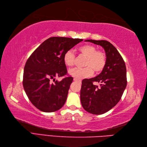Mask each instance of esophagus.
Instances as JSON below:
<instances>
[{
	"mask_svg": "<svg viewBox=\"0 0 147 147\" xmlns=\"http://www.w3.org/2000/svg\"><path fill=\"white\" fill-rule=\"evenodd\" d=\"M74 82H81V80L76 78H74Z\"/></svg>",
	"mask_w": 147,
	"mask_h": 147,
	"instance_id": "1",
	"label": "esophagus"
}]
</instances>
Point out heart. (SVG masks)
<instances>
[{
    "label": "heart",
    "instance_id": "heart-1",
    "mask_svg": "<svg viewBox=\"0 0 147 147\" xmlns=\"http://www.w3.org/2000/svg\"><path fill=\"white\" fill-rule=\"evenodd\" d=\"M81 55L85 57L83 68H74L69 71L70 75L78 79H82L88 77L93 74L99 73L105 66L106 56L103 52L97 51L95 46L85 44L80 46L78 49ZM63 61L65 65L67 67L73 66L75 63V55L71 51L65 52L63 56Z\"/></svg>",
    "mask_w": 147,
    "mask_h": 147
}]
</instances>
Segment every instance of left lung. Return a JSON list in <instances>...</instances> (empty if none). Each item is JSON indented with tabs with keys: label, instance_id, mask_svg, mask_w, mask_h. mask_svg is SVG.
Returning <instances> with one entry per match:
<instances>
[{
	"label": "left lung",
	"instance_id": "obj_1",
	"mask_svg": "<svg viewBox=\"0 0 147 147\" xmlns=\"http://www.w3.org/2000/svg\"><path fill=\"white\" fill-rule=\"evenodd\" d=\"M101 45L106 53V64L99 75L82 81L80 99L83 109L96 115L104 114L119 102L127 85L126 67L115 47L106 40H86ZM94 82H99V87Z\"/></svg>",
	"mask_w": 147,
	"mask_h": 147
}]
</instances>
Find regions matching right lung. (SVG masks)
Here are the masks:
<instances>
[{
	"instance_id": "obj_1",
	"label": "right lung",
	"mask_w": 147,
	"mask_h": 147,
	"mask_svg": "<svg viewBox=\"0 0 147 147\" xmlns=\"http://www.w3.org/2000/svg\"><path fill=\"white\" fill-rule=\"evenodd\" d=\"M83 40L51 37L37 47L24 68L23 85L30 102L40 111L52 112L62 107L73 78L63 61L65 52ZM64 76L61 82L55 77Z\"/></svg>"
}]
</instances>
